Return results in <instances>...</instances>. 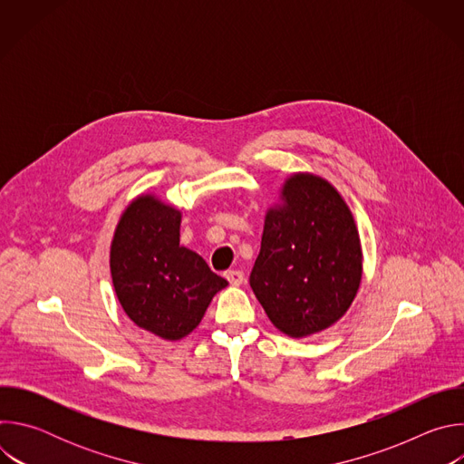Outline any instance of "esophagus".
Segmentation results:
<instances>
[{
    "instance_id": "34e87169",
    "label": "esophagus",
    "mask_w": 464,
    "mask_h": 464,
    "mask_svg": "<svg viewBox=\"0 0 464 464\" xmlns=\"http://www.w3.org/2000/svg\"><path fill=\"white\" fill-rule=\"evenodd\" d=\"M226 279H227L229 285H233V286H240V285L244 283V272H240V270H229V272H226Z\"/></svg>"
}]
</instances>
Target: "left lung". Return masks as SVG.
I'll use <instances>...</instances> for the list:
<instances>
[{
  "mask_svg": "<svg viewBox=\"0 0 464 464\" xmlns=\"http://www.w3.org/2000/svg\"><path fill=\"white\" fill-rule=\"evenodd\" d=\"M286 206L270 209L249 285L270 321L292 338L334 324L362 281V247L353 215L328 181L292 176Z\"/></svg>",
  "mask_w": 464,
  "mask_h": 464,
  "instance_id": "1",
  "label": "left lung"
}]
</instances>
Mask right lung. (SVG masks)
I'll return each mask as SVG.
<instances>
[{"label":"right lung","mask_w":464,"mask_h":464,"mask_svg":"<svg viewBox=\"0 0 464 464\" xmlns=\"http://www.w3.org/2000/svg\"><path fill=\"white\" fill-rule=\"evenodd\" d=\"M181 215L154 196L122 213L110 251L113 288L126 315L163 340H179L202 321L227 281L179 246Z\"/></svg>","instance_id":"add662e5"}]
</instances>
